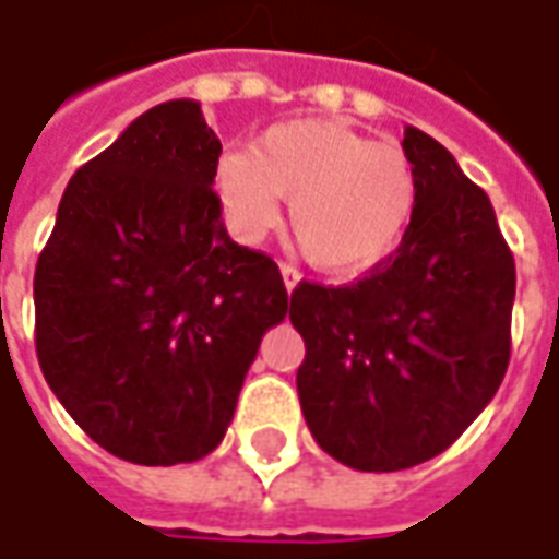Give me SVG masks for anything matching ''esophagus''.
Returning a JSON list of instances; mask_svg holds the SVG:
<instances>
[{"label":"esophagus","instance_id":"obj_1","mask_svg":"<svg viewBox=\"0 0 559 559\" xmlns=\"http://www.w3.org/2000/svg\"><path fill=\"white\" fill-rule=\"evenodd\" d=\"M280 273H283V283H286V289L289 292L301 283V273L292 267V264H280Z\"/></svg>","mask_w":559,"mask_h":559}]
</instances>
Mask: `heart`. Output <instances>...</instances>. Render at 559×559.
<instances>
[{"mask_svg": "<svg viewBox=\"0 0 559 559\" xmlns=\"http://www.w3.org/2000/svg\"><path fill=\"white\" fill-rule=\"evenodd\" d=\"M214 195L236 239L258 242L289 199V229L305 258L330 273L385 261L414 224V162L392 142H373L338 120L267 127L251 152L217 158Z\"/></svg>", "mask_w": 559, "mask_h": 559, "instance_id": "1", "label": "heart"}]
</instances>
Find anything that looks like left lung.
<instances>
[{
	"label": "left lung",
	"mask_w": 559,
	"mask_h": 559,
	"mask_svg": "<svg viewBox=\"0 0 559 559\" xmlns=\"http://www.w3.org/2000/svg\"><path fill=\"white\" fill-rule=\"evenodd\" d=\"M417 214L389 261L348 286L298 283L301 414L317 444L364 473L439 457L495 397L510 360L516 267L495 207L454 155L404 127Z\"/></svg>",
	"instance_id": "1"
}]
</instances>
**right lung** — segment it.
Here are the masks:
<instances>
[{"mask_svg": "<svg viewBox=\"0 0 559 559\" xmlns=\"http://www.w3.org/2000/svg\"><path fill=\"white\" fill-rule=\"evenodd\" d=\"M221 140L202 105L133 120L64 189L36 261V357L74 423L120 461H202L289 292L267 254L226 236Z\"/></svg>", "mask_w": 559, "mask_h": 559, "instance_id": "1", "label": "right lung"}]
</instances>
